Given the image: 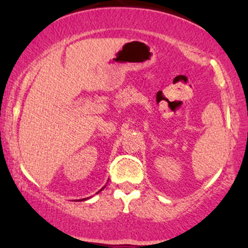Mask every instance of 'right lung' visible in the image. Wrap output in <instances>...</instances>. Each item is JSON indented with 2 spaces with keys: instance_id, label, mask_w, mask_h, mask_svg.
I'll use <instances>...</instances> for the list:
<instances>
[{
  "instance_id": "add662e5",
  "label": "right lung",
  "mask_w": 248,
  "mask_h": 248,
  "mask_svg": "<svg viewBox=\"0 0 248 248\" xmlns=\"http://www.w3.org/2000/svg\"><path fill=\"white\" fill-rule=\"evenodd\" d=\"M104 187H105V186H104ZM104 187H102V189L99 190V191L96 192V193H99V192H100V191H102V190H104ZM86 199H90V197H88V198H82V199H80V201H86Z\"/></svg>"
}]
</instances>
